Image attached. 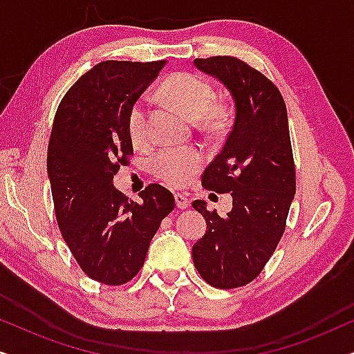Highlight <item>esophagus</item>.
I'll return each mask as SVG.
<instances>
[{"mask_svg": "<svg viewBox=\"0 0 354 354\" xmlns=\"http://www.w3.org/2000/svg\"><path fill=\"white\" fill-rule=\"evenodd\" d=\"M174 198H176L177 207H180V209H185V207L190 206V198H188L187 195H183V193H176Z\"/></svg>", "mask_w": 354, "mask_h": 354, "instance_id": "obj_1", "label": "esophagus"}]
</instances>
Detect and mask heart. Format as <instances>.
<instances>
[{"label": "heart", "instance_id": "b5f03b06", "mask_svg": "<svg viewBox=\"0 0 354 354\" xmlns=\"http://www.w3.org/2000/svg\"><path fill=\"white\" fill-rule=\"evenodd\" d=\"M162 91L166 98L176 104L190 119L214 115V88L207 80L190 72H178L164 82ZM147 101L140 98L130 106L127 115L129 135L133 143H145L148 138ZM203 164V153L196 148L169 147L158 151L149 161L154 176L169 185L180 187Z\"/></svg>", "mask_w": 354, "mask_h": 354}]
</instances>
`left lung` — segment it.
<instances>
[{
  "mask_svg": "<svg viewBox=\"0 0 354 354\" xmlns=\"http://www.w3.org/2000/svg\"><path fill=\"white\" fill-rule=\"evenodd\" d=\"M193 64L221 80L235 103L232 130L201 178L203 187L230 193L232 211L222 217L205 201H193L207 229L193 245V263L212 287H243L277 248L297 190L287 108L277 86L236 57Z\"/></svg>",
  "mask_w": 354,
  "mask_h": 354,
  "instance_id": "obj_1",
  "label": "left lung"
}]
</instances>
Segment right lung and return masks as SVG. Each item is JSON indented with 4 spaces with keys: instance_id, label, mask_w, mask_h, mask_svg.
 Masks as SVG:
<instances>
[{
    "instance_id": "obj_1",
    "label": "right lung",
    "mask_w": 354,
    "mask_h": 354,
    "mask_svg": "<svg viewBox=\"0 0 354 354\" xmlns=\"http://www.w3.org/2000/svg\"><path fill=\"white\" fill-rule=\"evenodd\" d=\"M166 61H104L80 77L56 111L48 145V178L62 239L82 270L104 285H124L143 268L161 221L176 206L151 183L138 203L113 178L133 154L129 109Z\"/></svg>"
}]
</instances>
